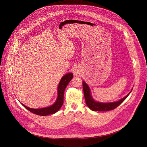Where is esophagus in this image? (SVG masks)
Here are the masks:
<instances>
[{
	"instance_id": "1",
	"label": "esophagus",
	"mask_w": 147,
	"mask_h": 147,
	"mask_svg": "<svg viewBox=\"0 0 147 147\" xmlns=\"http://www.w3.org/2000/svg\"><path fill=\"white\" fill-rule=\"evenodd\" d=\"M74 74L76 76H79L80 74V71L79 69H76L74 71Z\"/></svg>"
}]
</instances>
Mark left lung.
I'll return each mask as SVG.
<instances>
[{
    "instance_id": "obj_1",
    "label": "left lung",
    "mask_w": 147,
    "mask_h": 147,
    "mask_svg": "<svg viewBox=\"0 0 147 147\" xmlns=\"http://www.w3.org/2000/svg\"><path fill=\"white\" fill-rule=\"evenodd\" d=\"M83 88L86 105L91 110L97 111H108L114 110L125 101V100L128 97V96L131 92V91L125 98L121 99L118 101L110 103H101L94 101V100L92 98L90 88L84 81L83 82Z\"/></svg>"
}]
</instances>
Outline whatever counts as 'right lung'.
I'll list each match as a JSON object with an SVG mask.
<instances>
[{"label": "right lung", "mask_w": 147, "mask_h": 147, "mask_svg": "<svg viewBox=\"0 0 147 147\" xmlns=\"http://www.w3.org/2000/svg\"><path fill=\"white\" fill-rule=\"evenodd\" d=\"M73 77V75L71 73L67 74L62 77L58 86L57 99L56 100V102L53 105L46 108H42V109H39L29 108L22 104H21V105H22L24 107H25L30 112L40 116H45L48 115L56 113L61 108V107L63 105L64 92L65 88L67 87L68 83L70 82Z\"/></svg>", "instance_id": "1"}]
</instances>
